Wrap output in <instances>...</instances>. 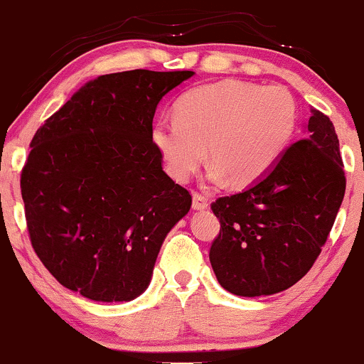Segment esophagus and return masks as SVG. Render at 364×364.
<instances>
[{"mask_svg":"<svg viewBox=\"0 0 364 364\" xmlns=\"http://www.w3.org/2000/svg\"><path fill=\"white\" fill-rule=\"evenodd\" d=\"M208 207V200L205 195L198 193V191H195L193 193V208L195 210H203V208Z\"/></svg>","mask_w":364,"mask_h":364,"instance_id":"obj_1","label":"esophagus"}]
</instances>
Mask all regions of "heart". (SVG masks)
I'll use <instances>...</instances> for the list:
<instances>
[{
    "mask_svg": "<svg viewBox=\"0 0 364 364\" xmlns=\"http://www.w3.org/2000/svg\"><path fill=\"white\" fill-rule=\"evenodd\" d=\"M298 127V104L281 85L225 78L190 89L176 118L154 124V144L176 181H188L208 157L212 181L246 186L281 161Z\"/></svg>",
    "mask_w": 364,
    "mask_h": 364,
    "instance_id": "obj_1",
    "label": "heart"
}]
</instances>
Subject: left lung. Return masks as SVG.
<instances>
[{
  "label": "left lung",
  "instance_id": "left-lung-1",
  "mask_svg": "<svg viewBox=\"0 0 364 364\" xmlns=\"http://www.w3.org/2000/svg\"><path fill=\"white\" fill-rule=\"evenodd\" d=\"M344 191L336 128L311 107L304 139L248 190L210 205L220 231L208 257L220 286L245 298L294 286L318 258Z\"/></svg>",
  "mask_w": 364,
  "mask_h": 364
}]
</instances>
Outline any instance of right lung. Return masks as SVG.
I'll use <instances>...</instances> for the list:
<instances>
[{"instance_id":"right-lung-1","label":"right lung","mask_w":364,"mask_h":364,"mask_svg":"<svg viewBox=\"0 0 364 364\" xmlns=\"http://www.w3.org/2000/svg\"><path fill=\"white\" fill-rule=\"evenodd\" d=\"M193 72L132 70L82 87L36 132L20 176L28 237L61 286L94 301L147 289L191 195L162 171L159 101Z\"/></svg>"}]
</instances>
